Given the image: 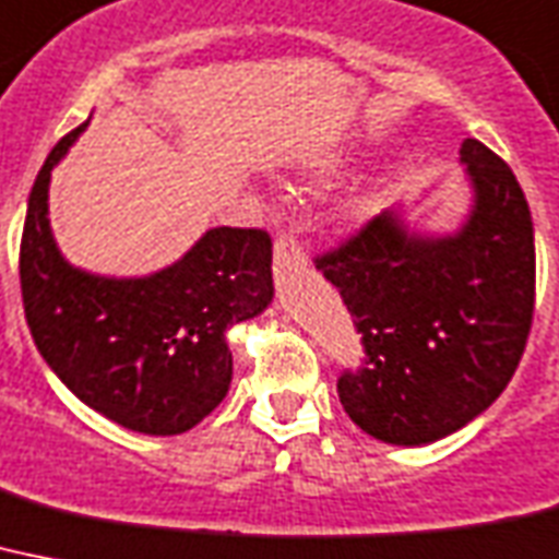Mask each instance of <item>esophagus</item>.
I'll list each match as a JSON object with an SVG mask.
<instances>
[{"label": "esophagus", "instance_id": "1", "mask_svg": "<svg viewBox=\"0 0 559 559\" xmlns=\"http://www.w3.org/2000/svg\"><path fill=\"white\" fill-rule=\"evenodd\" d=\"M272 264H275V272H284V270H293V266L307 264V255H304L301 243L287 233L278 235L275 249H272Z\"/></svg>", "mask_w": 559, "mask_h": 559}]
</instances>
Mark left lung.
I'll return each mask as SVG.
<instances>
[{
  "instance_id": "1",
  "label": "left lung",
  "mask_w": 559,
  "mask_h": 559,
  "mask_svg": "<svg viewBox=\"0 0 559 559\" xmlns=\"http://www.w3.org/2000/svg\"><path fill=\"white\" fill-rule=\"evenodd\" d=\"M460 163L474 203L456 233H413L399 212H382L316 258L365 344V370H344L338 399L358 428L388 444L437 442L488 411L534 319L523 189L479 140L462 143Z\"/></svg>"
}]
</instances>
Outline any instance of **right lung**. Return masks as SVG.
<instances>
[{"instance_id": "1", "label": "right lung", "mask_w": 559, "mask_h": 559, "mask_svg": "<svg viewBox=\"0 0 559 559\" xmlns=\"http://www.w3.org/2000/svg\"><path fill=\"white\" fill-rule=\"evenodd\" d=\"M88 122L59 140L36 175L22 229L20 281L36 350L91 411L148 437H175L233 384L226 330L270 307L264 229H209L180 261L143 278L68 264L48 221L51 171Z\"/></svg>"}]
</instances>
